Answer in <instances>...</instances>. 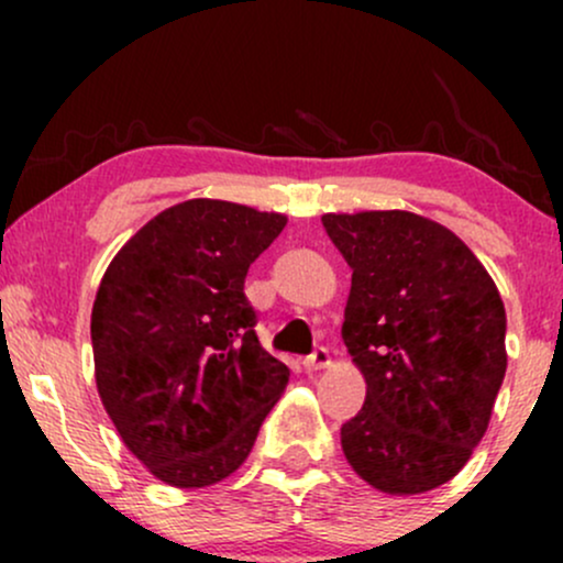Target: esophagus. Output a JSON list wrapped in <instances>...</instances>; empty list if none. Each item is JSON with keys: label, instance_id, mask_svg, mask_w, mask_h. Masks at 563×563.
<instances>
[{"label": "esophagus", "instance_id": "esophagus-1", "mask_svg": "<svg viewBox=\"0 0 563 563\" xmlns=\"http://www.w3.org/2000/svg\"><path fill=\"white\" fill-rule=\"evenodd\" d=\"M303 365H307V371H322V367L331 365V354H328L325 346H318L307 360H303Z\"/></svg>", "mask_w": 563, "mask_h": 563}]
</instances>
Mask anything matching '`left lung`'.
<instances>
[{
	"label": "left lung",
	"mask_w": 563,
	"mask_h": 563,
	"mask_svg": "<svg viewBox=\"0 0 563 563\" xmlns=\"http://www.w3.org/2000/svg\"><path fill=\"white\" fill-rule=\"evenodd\" d=\"M352 267L344 344L363 410L341 426L349 466L389 495L450 482L482 442L506 376V307L455 232L410 211L325 214Z\"/></svg>",
	"instance_id": "1"
}]
</instances>
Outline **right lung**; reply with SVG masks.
<instances>
[{"label": "right lung", "mask_w": 563, "mask_h": 563, "mask_svg": "<svg viewBox=\"0 0 563 563\" xmlns=\"http://www.w3.org/2000/svg\"><path fill=\"white\" fill-rule=\"evenodd\" d=\"M286 217L192 198L113 256L92 307L95 378L134 455L172 487H209L249 457L290 371L260 344L243 286Z\"/></svg>", "instance_id": "obj_1"}]
</instances>
